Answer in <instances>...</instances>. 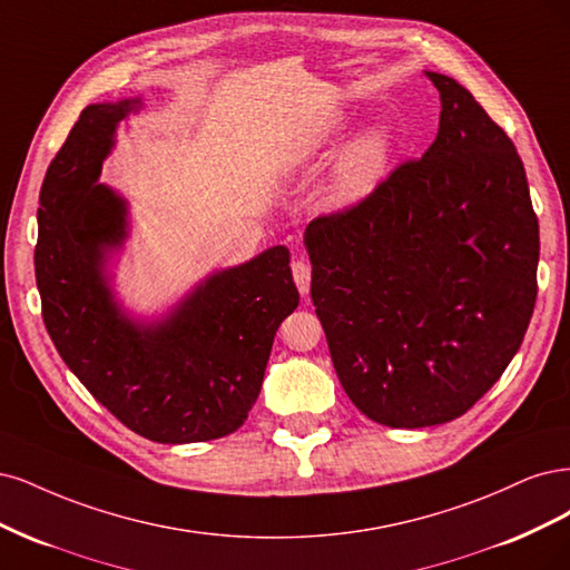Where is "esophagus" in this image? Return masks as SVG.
I'll use <instances>...</instances> for the list:
<instances>
[{"mask_svg":"<svg viewBox=\"0 0 570 570\" xmlns=\"http://www.w3.org/2000/svg\"><path fill=\"white\" fill-rule=\"evenodd\" d=\"M291 269H293V282H296V286H298V291H301V296L305 298L307 293H309L312 267H309V263H307L305 258H296V261H293Z\"/></svg>","mask_w":570,"mask_h":570,"instance_id":"34e87169","label":"esophagus"}]
</instances>
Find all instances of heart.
Here are the masks:
<instances>
[{
	"label": "heart",
	"instance_id": "1",
	"mask_svg": "<svg viewBox=\"0 0 570 570\" xmlns=\"http://www.w3.org/2000/svg\"><path fill=\"white\" fill-rule=\"evenodd\" d=\"M345 130L338 116L322 118L305 127L286 144L284 163L288 168H303L309 160L324 156ZM395 156V135L389 127H370L343 151L332 181V200L336 206H353L370 196L389 175Z\"/></svg>",
	"mask_w": 570,
	"mask_h": 570
}]
</instances>
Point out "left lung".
Instances as JSON below:
<instances>
[{
  "label": "left lung",
  "instance_id": "obj_1",
  "mask_svg": "<svg viewBox=\"0 0 570 570\" xmlns=\"http://www.w3.org/2000/svg\"><path fill=\"white\" fill-rule=\"evenodd\" d=\"M435 141L360 204L305 229L334 370L376 424L469 412L517 355L538 298L540 227L517 146L456 80Z\"/></svg>",
  "mask_w": 570,
  "mask_h": 570
}]
</instances>
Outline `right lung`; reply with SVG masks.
Here are the masks:
<instances>
[{"label":"right lung","mask_w":570,"mask_h":570,"mask_svg":"<svg viewBox=\"0 0 570 570\" xmlns=\"http://www.w3.org/2000/svg\"><path fill=\"white\" fill-rule=\"evenodd\" d=\"M139 99L91 104L40 191L35 279L68 370L122 424L154 443L234 433L261 395L279 324L298 307L288 248L213 274L158 324L125 317L104 274L125 238V200L99 185L114 135Z\"/></svg>","instance_id":"obj_1"}]
</instances>
